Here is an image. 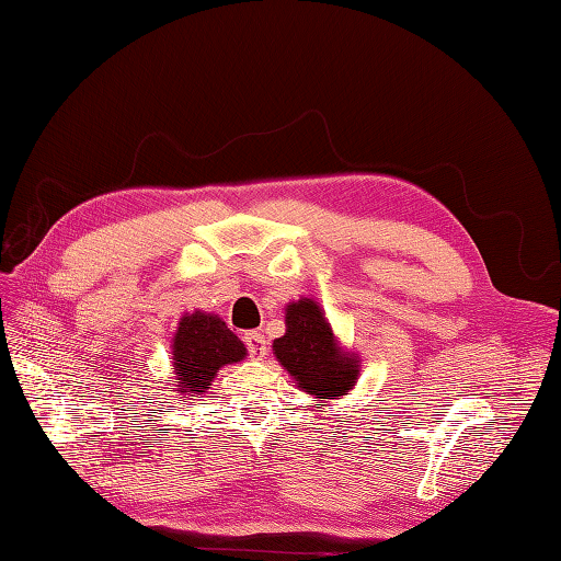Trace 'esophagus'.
Masks as SVG:
<instances>
[{"label": "esophagus", "instance_id": "1", "mask_svg": "<svg viewBox=\"0 0 561 561\" xmlns=\"http://www.w3.org/2000/svg\"><path fill=\"white\" fill-rule=\"evenodd\" d=\"M243 342H245V348L251 351V356L263 358L267 354V342H265V336L260 334V332H245Z\"/></svg>", "mask_w": 561, "mask_h": 561}]
</instances>
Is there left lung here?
I'll return each mask as SVG.
<instances>
[{"mask_svg":"<svg viewBox=\"0 0 561 561\" xmlns=\"http://www.w3.org/2000/svg\"><path fill=\"white\" fill-rule=\"evenodd\" d=\"M272 348L298 387L318 399L346 394L358 377V360L336 346L330 322L310 298L286 308V332Z\"/></svg>","mask_w":561,"mask_h":561,"instance_id":"obj_1","label":"left lung"}]
</instances>
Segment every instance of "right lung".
<instances>
[{"instance_id": "add662e5", "label": "right lung", "mask_w": 561, "mask_h": 561, "mask_svg": "<svg viewBox=\"0 0 561 561\" xmlns=\"http://www.w3.org/2000/svg\"><path fill=\"white\" fill-rule=\"evenodd\" d=\"M243 356L245 346L217 316H205L201 310L184 316L172 348L176 392L191 397L205 392L221 366L237 363Z\"/></svg>"}]
</instances>
